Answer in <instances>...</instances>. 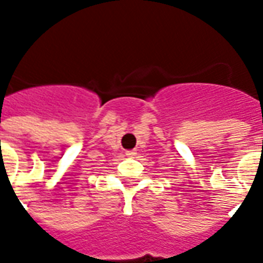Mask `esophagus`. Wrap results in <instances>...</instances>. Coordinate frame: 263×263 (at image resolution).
Masks as SVG:
<instances>
[{
  "mask_svg": "<svg viewBox=\"0 0 263 263\" xmlns=\"http://www.w3.org/2000/svg\"><path fill=\"white\" fill-rule=\"evenodd\" d=\"M125 154H127L128 157H135L136 152H135V150H128V152H125Z\"/></svg>",
  "mask_w": 263,
  "mask_h": 263,
  "instance_id": "1",
  "label": "esophagus"
}]
</instances>
